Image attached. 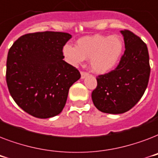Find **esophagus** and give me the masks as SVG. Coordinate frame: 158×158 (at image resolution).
<instances>
[{
  "label": "esophagus",
  "mask_w": 158,
  "mask_h": 158,
  "mask_svg": "<svg viewBox=\"0 0 158 158\" xmlns=\"http://www.w3.org/2000/svg\"><path fill=\"white\" fill-rule=\"evenodd\" d=\"M87 75H89V73L85 71H81V79H84Z\"/></svg>",
  "instance_id": "esophagus-1"
}]
</instances>
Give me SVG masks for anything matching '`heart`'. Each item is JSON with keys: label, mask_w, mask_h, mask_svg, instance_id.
<instances>
[{"label": "heart", "mask_w": 158, "mask_h": 158, "mask_svg": "<svg viewBox=\"0 0 158 158\" xmlns=\"http://www.w3.org/2000/svg\"><path fill=\"white\" fill-rule=\"evenodd\" d=\"M123 51V42L116 35L96 34L79 38L76 47L65 44L63 55L73 65L81 64L85 59H90V67L97 74H105L117 64Z\"/></svg>", "instance_id": "b5f03b06"}]
</instances>
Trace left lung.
Masks as SVG:
<instances>
[{"label": "left lung", "mask_w": 158, "mask_h": 158, "mask_svg": "<svg viewBox=\"0 0 158 158\" xmlns=\"http://www.w3.org/2000/svg\"><path fill=\"white\" fill-rule=\"evenodd\" d=\"M125 52L115 69L97 77L98 85L92 93L94 106L109 114L130 110L147 89L150 76L149 55L146 43L131 31H121Z\"/></svg>", "instance_id": "left-lung-1"}]
</instances>
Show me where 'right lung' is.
I'll use <instances>...</instances> for the list:
<instances>
[{
	"label": "right lung",
	"mask_w": 158,
	"mask_h": 158,
	"mask_svg": "<svg viewBox=\"0 0 158 158\" xmlns=\"http://www.w3.org/2000/svg\"><path fill=\"white\" fill-rule=\"evenodd\" d=\"M71 35L38 32L21 36L6 60V84L16 104L34 117L46 119L61 112L69 89L81 77L63 60V47Z\"/></svg>",
	"instance_id": "right-lung-1"
}]
</instances>
